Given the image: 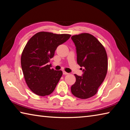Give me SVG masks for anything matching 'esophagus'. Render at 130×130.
I'll return each mask as SVG.
<instances>
[{"mask_svg":"<svg viewBox=\"0 0 130 130\" xmlns=\"http://www.w3.org/2000/svg\"><path fill=\"white\" fill-rule=\"evenodd\" d=\"M63 75H68V73H67V72H66L65 71H63Z\"/></svg>","mask_w":130,"mask_h":130,"instance_id":"esophagus-1","label":"esophagus"}]
</instances>
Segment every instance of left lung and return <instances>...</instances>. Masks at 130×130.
<instances>
[{"instance_id": "8db88e82", "label": "left lung", "mask_w": 130, "mask_h": 130, "mask_svg": "<svg viewBox=\"0 0 130 130\" xmlns=\"http://www.w3.org/2000/svg\"><path fill=\"white\" fill-rule=\"evenodd\" d=\"M71 39L76 46L77 62L84 68L82 76L75 74L76 82L72 86L71 92L79 98H89L96 94L106 77V50L95 37L87 33L73 35Z\"/></svg>"}]
</instances>
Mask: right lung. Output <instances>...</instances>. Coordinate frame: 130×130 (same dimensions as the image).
Segmentation results:
<instances>
[{
  "label": "right lung",
  "mask_w": 130,
  "mask_h": 130,
  "mask_svg": "<svg viewBox=\"0 0 130 130\" xmlns=\"http://www.w3.org/2000/svg\"><path fill=\"white\" fill-rule=\"evenodd\" d=\"M71 36L40 32L26 43L22 53L21 63L26 84L35 94L48 95L56 87L62 72L51 69V64H48L57 47Z\"/></svg>",
  "instance_id": "obj_1"
}]
</instances>
